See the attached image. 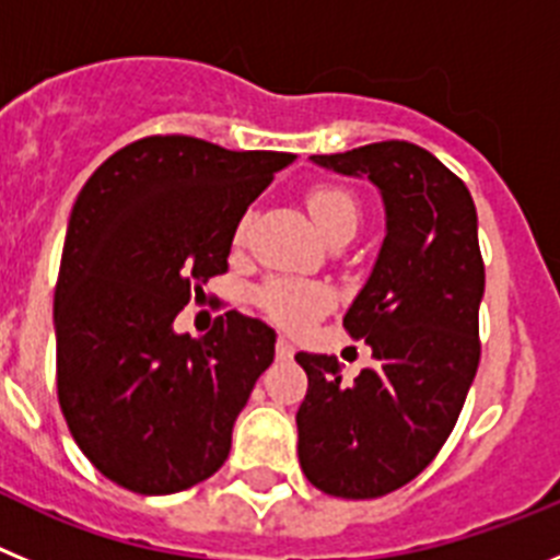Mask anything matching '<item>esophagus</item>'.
I'll list each match as a JSON object with an SVG mask.
<instances>
[{
    "mask_svg": "<svg viewBox=\"0 0 560 560\" xmlns=\"http://www.w3.org/2000/svg\"><path fill=\"white\" fill-rule=\"evenodd\" d=\"M277 359H283V361H289V359H294V345H291L289 339H285V336H280V339H277Z\"/></svg>",
    "mask_w": 560,
    "mask_h": 560,
    "instance_id": "1",
    "label": "esophagus"
}]
</instances>
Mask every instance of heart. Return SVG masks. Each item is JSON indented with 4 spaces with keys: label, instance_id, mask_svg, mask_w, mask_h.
<instances>
[{
    "label": "heart",
    "instance_id": "b5f03b06",
    "mask_svg": "<svg viewBox=\"0 0 560 560\" xmlns=\"http://www.w3.org/2000/svg\"><path fill=\"white\" fill-rule=\"evenodd\" d=\"M308 210L314 224L325 235V241H334L339 235H355L361 221L359 201L341 187H314L308 192ZM246 224L237 226L235 241H244ZM257 303L264 305L266 314L277 323L300 328L328 305V291L319 285H296V283H266L257 294Z\"/></svg>",
    "mask_w": 560,
    "mask_h": 560
}]
</instances>
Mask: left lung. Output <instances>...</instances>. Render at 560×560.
I'll return each mask as SVG.
<instances>
[{
  "instance_id": "1",
  "label": "left lung",
  "mask_w": 560,
  "mask_h": 560,
  "mask_svg": "<svg viewBox=\"0 0 560 560\" xmlns=\"http://www.w3.org/2000/svg\"><path fill=\"white\" fill-rule=\"evenodd\" d=\"M311 162L373 182L384 244L345 328L373 364L341 381L336 355L296 353L308 393L296 454L330 497L375 499L418 477L452 434L479 364L485 266L471 192L412 142H373Z\"/></svg>"
}]
</instances>
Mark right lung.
Instances as JSON below:
<instances>
[{"instance_id":"obj_1","label":"right lung","mask_w":560,"mask_h":560,"mask_svg":"<svg viewBox=\"0 0 560 560\" xmlns=\"http://www.w3.org/2000/svg\"><path fill=\"white\" fill-rule=\"evenodd\" d=\"M294 153L145 137L108 156L72 207L58 271V404L97 471L165 497L212 477L277 334L226 311L201 339L173 319L224 275L246 207Z\"/></svg>"}]
</instances>
